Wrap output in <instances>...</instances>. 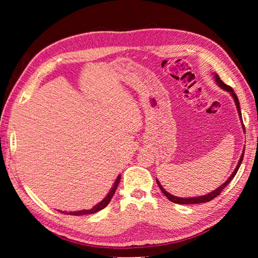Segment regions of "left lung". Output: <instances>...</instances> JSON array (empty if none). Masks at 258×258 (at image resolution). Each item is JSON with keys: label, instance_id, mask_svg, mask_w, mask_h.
<instances>
[{"label": "left lung", "instance_id": "8db88e82", "mask_svg": "<svg viewBox=\"0 0 258 258\" xmlns=\"http://www.w3.org/2000/svg\"><path fill=\"white\" fill-rule=\"evenodd\" d=\"M214 76H215L216 83L218 84V86L221 87V89H223V90H225V91H227V92L231 93V95L233 96L234 101H235V104H236V107H237V111H238V114H239V117H240V119H242V113H240L239 101H238V98H237L236 94H235V92L233 91V89H232L231 86H229V85H226L225 83H224V82H223V81L220 79V76H218L217 74H215V75H214ZM243 126H244V125H243ZM244 153H245V152H243V153H242V156H240V158H239V161H238L237 166L235 167L234 172L232 173L231 176L228 177V179L226 180V182L224 183V184H222V185L220 186V187L216 188L215 190H213L212 193H208L207 195L197 196V197H188V199H182V197H177V196H174V195H172V194H169L168 191H166L165 189L163 188V186L160 184V182H158L157 179H156V182H157L158 186H160V188H161V190H162V193H163L164 195H165V196L167 197V199H168L169 201L173 202V203H176V204H201V203H206V202H210V201H212V200L215 199L216 196L220 195V194L222 193V190L226 187V186L229 184V182H231V180L234 178L235 175H236V173H237V171H238V168H239V166H240V164H242L243 157H244Z\"/></svg>", "mask_w": 258, "mask_h": 258}]
</instances>
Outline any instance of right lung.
Returning a JSON list of instances; mask_svg holds the SVG:
<instances>
[{"mask_svg":"<svg viewBox=\"0 0 258 258\" xmlns=\"http://www.w3.org/2000/svg\"><path fill=\"white\" fill-rule=\"evenodd\" d=\"M119 179H120V175H118V176H117L116 180H115V183H114V185H113V187L111 188V190H109V193L106 195L105 199H104L102 202L98 203V204H96L93 208H91V210H84V211H78V212H69V213L65 212V214H68V215L80 216V215H86V214H87V215H89V214H94V213H96V212H98V211L103 210V208L106 207V206L108 205V203L111 202L113 195L115 194V190H116L117 186H118ZM62 213H64V212H62Z\"/></svg>","mask_w":258,"mask_h":258,"instance_id":"1","label":"right lung"}]
</instances>
